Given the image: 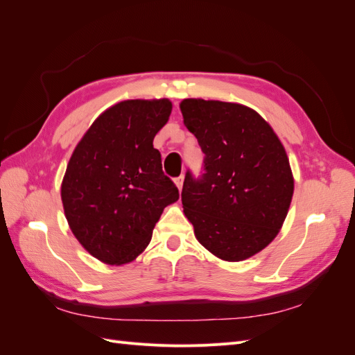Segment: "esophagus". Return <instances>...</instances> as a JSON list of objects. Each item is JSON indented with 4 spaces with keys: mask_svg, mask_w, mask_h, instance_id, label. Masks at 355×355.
Segmentation results:
<instances>
[{
    "mask_svg": "<svg viewBox=\"0 0 355 355\" xmlns=\"http://www.w3.org/2000/svg\"><path fill=\"white\" fill-rule=\"evenodd\" d=\"M184 179H185V176H184V175H180L179 178H176V179H175V184H176V187L179 188V191L182 189V187H184Z\"/></svg>",
    "mask_w": 355,
    "mask_h": 355,
    "instance_id": "obj_1",
    "label": "esophagus"
}]
</instances>
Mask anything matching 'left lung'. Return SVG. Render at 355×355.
I'll return each instance as SVG.
<instances>
[{
	"label": "left lung",
	"instance_id": "obj_1",
	"mask_svg": "<svg viewBox=\"0 0 355 355\" xmlns=\"http://www.w3.org/2000/svg\"><path fill=\"white\" fill-rule=\"evenodd\" d=\"M180 111L204 153L202 175H185V216L214 256L247 259L275 239L287 216L293 176L284 148L247 106L185 99Z\"/></svg>",
	"mask_w": 355,
	"mask_h": 355
}]
</instances>
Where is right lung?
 <instances>
[{
    "instance_id": "right-lung-1",
    "label": "right lung",
    "mask_w": 355,
    "mask_h": 355,
    "mask_svg": "<svg viewBox=\"0 0 355 355\" xmlns=\"http://www.w3.org/2000/svg\"><path fill=\"white\" fill-rule=\"evenodd\" d=\"M171 102L124 101L84 135L62 182L65 216L81 245L99 261L123 265L151 241L153 230L179 191L153 141Z\"/></svg>"
}]
</instances>
